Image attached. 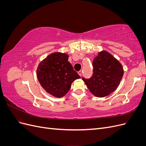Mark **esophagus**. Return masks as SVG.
I'll return each mask as SVG.
<instances>
[{
  "mask_svg": "<svg viewBox=\"0 0 146 146\" xmlns=\"http://www.w3.org/2000/svg\"><path fill=\"white\" fill-rule=\"evenodd\" d=\"M78 74L79 76H80L81 77L82 75V70H80V71H78Z\"/></svg>",
  "mask_w": 146,
  "mask_h": 146,
  "instance_id": "1",
  "label": "esophagus"
}]
</instances>
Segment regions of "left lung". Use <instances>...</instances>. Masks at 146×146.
Returning a JSON list of instances; mask_svg holds the SVG:
<instances>
[{
  "instance_id": "obj_1",
  "label": "left lung",
  "mask_w": 146,
  "mask_h": 146,
  "mask_svg": "<svg viewBox=\"0 0 146 146\" xmlns=\"http://www.w3.org/2000/svg\"><path fill=\"white\" fill-rule=\"evenodd\" d=\"M92 67V77H82L92 94L104 98L117 89L123 75L122 66L118 60L108 52L103 50L94 59Z\"/></svg>"
}]
</instances>
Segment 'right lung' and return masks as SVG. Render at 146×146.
<instances>
[{
    "mask_svg": "<svg viewBox=\"0 0 146 146\" xmlns=\"http://www.w3.org/2000/svg\"><path fill=\"white\" fill-rule=\"evenodd\" d=\"M68 55L55 52L48 55L39 64L38 80L48 94L61 98L68 93L72 83L80 78L68 61Z\"/></svg>",
    "mask_w": 146,
    "mask_h": 146,
    "instance_id": "1",
    "label": "right lung"
}]
</instances>
